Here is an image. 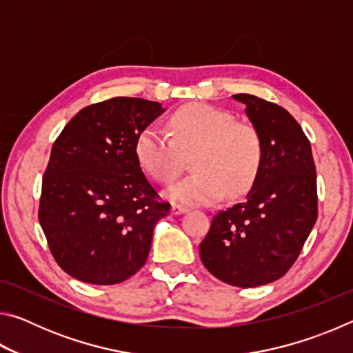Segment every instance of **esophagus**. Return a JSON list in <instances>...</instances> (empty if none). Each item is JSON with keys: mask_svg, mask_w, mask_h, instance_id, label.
Instances as JSON below:
<instances>
[{"mask_svg": "<svg viewBox=\"0 0 353 353\" xmlns=\"http://www.w3.org/2000/svg\"><path fill=\"white\" fill-rule=\"evenodd\" d=\"M187 210H188V208L185 205H181V204H172L171 205V214H181V213H185Z\"/></svg>", "mask_w": 353, "mask_h": 353, "instance_id": "esophagus-1", "label": "esophagus"}]
</instances>
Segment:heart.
I'll list each match as a JSON object with an SVG mask.
<instances>
[{
	"mask_svg": "<svg viewBox=\"0 0 353 353\" xmlns=\"http://www.w3.org/2000/svg\"><path fill=\"white\" fill-rule=\"evenodd\" d=\"M171 135L149 124L135 139V157L143 171L160 183L172 182L191 155L190 176L168 190L185 205H207L227 194H244L259 177L263 137L252 123L236 121L230 112L207 104H188L170 118Z\"/></svg>",
	"mask_w": 353,
	"mask_h": 353,
	"instance_id": "1",
	"label": "heart"
}]
</instances>
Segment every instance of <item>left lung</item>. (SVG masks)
<instances>
[{"instance_id":"8db88e82","label":"left lung","mask_w":353,"mask_h":353,"mask_svg":"<svg viewBox=\"0 0 353 353\" xmlns=\"http://www.w3.org/2000/svg\"><path fill=\"white\" fill-rule=\"evenodd\" d=\"M263 137L261 170L246 198L212 219L201 260L223 282L254 288L283 277L318 218L312 145L288 110L254 94H234Z\"/></svg>"}]
</instances>
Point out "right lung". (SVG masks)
Wrapping results in <instances>:
<instances>
[{"instance_id":"obj_1","label":"right lung","mask_w":353,"mask_h":353,"mask_svg":"<svg viewBox=\"0 0 353 353\" xmlns=\"http://www.w3.org/2000/svg\"><path fill=\"white\" fill-rule=\"evenodd\" d=\"M162 104L118 97L83 107L51 149L39 221L57 265L81 282L115 285L145 265L168 202L143 174L135 139Z\"/></svg>"}]
</instances>
